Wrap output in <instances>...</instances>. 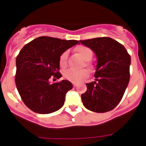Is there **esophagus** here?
Returning a JSON list of instances; mask_svg holds the SVG:
<instances>
[{"mask_svg":"<svg viewBox=\"0 0 146 146\" xmlns=\"http://www.w3.org/2000/svg\"><path fill=\"white\" fill-rule=\"evenodd\" d=\"M73 86H74V87H76V86H77L76 82H73Z\"/></svg>","mask_w":146,"mask_h":146,"instance_id":"1","label":"esophagus"}]
</instances>
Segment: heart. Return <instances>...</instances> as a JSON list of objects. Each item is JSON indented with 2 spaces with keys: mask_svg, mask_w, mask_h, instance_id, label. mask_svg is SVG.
Returning <instances> with one entry per match:
<instances>
[{
  "mask_svg": "<svg viewBox=\"0 0 146 146\" xmlns=\"http://www.w3.org/2000/svg\"><path fill=\"white\" fill-rule=\"evenodd\" d=\"M76 50L77 51L81 57L85 60H89L92 59V55H93V51L89 47L84 46V45H80L78 46ZM67 57H68V53L67 51H64L60 54L59 58V64L61 68H64L67 64ZM87 65L89 66V63H87ZM64 77L66 80H70L73 82H78L81 81L83 79H86L89 76V73L87 70H76L73 69H69L66 70L64 73Z\"/></svg>",
  "mask_w": 146,
  "mask_h": 146,
  "instance_id": "heart-1",
  "label": "heart"
}]
</instances>
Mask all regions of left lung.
I'll return each instance as SVG.
<instances>
[{
	"mask_svg": "<svg viewBox=\"0 0 146 146\" xmlns=\"http://www.w3.org/2000/svg\"><path fill=\"white\" fill-rule=\"evenodd\" d=\"M96 53V81L86 83L82 104L97 113L113 110L122 99L129 81L130 55L124 46L109 37L80 41Z\"/></svg>",
	"mask_w": 146,
	"mask_h": 146,
	"instance_id": "8db88e82",
	"label": "left lung"
}]
</instances>
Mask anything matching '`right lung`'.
Instances as JSON below:
<instances>
[{"instance_id": "1", "label": "right lung", "mask_w": 146, "mask_h": 146, "mask_svg": "<svg viewBox=\"0 0 146 146\" xmlns=\"http://www.w3.org/2000/svg\"><path fill=\"white\" fill-rule=\"evenodd\" d=\"M76 40H62L41 36L19 51L16 60L15 82L23 102L35 113H50L61 108L66 92L73 89L68 80L50 84L49 79H59V58Z\"/></svg>"}]
</instances>
